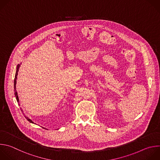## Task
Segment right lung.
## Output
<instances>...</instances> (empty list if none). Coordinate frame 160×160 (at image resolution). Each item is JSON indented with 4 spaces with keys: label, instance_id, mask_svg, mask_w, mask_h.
I'll use <instances>...</instances> for the list:
<instances>
[{
    "label": "right lung",
    "instance_id": "right-lung-1",
    "mask_svg": "<svg viewBox=\"0 0 160 160\" xmlns=\"http://www.w3.org/2000/svg\"><path fill=\"white\" fill-rule=\"evenodd\" d=\"M20 66H21V64H18V66H17V68H16V75H15V78H14V91H15V96H16V100H17V102L19 103V97H18V92H17V91H16V80H17V76H18V71H19V67H20ZM20 105V104H19ZM21 111H22V112H23V111L21 109ZM24 114V113H23ZM25 118H26V119L29 121V122H30L31 123H34V122L31 120V119H30L29 118H28V117H26V116H25ZM45 129V128H44Z\"/></svg>",
    "mask_w": 160,
    "mask_h": 160
}]
</instances>
